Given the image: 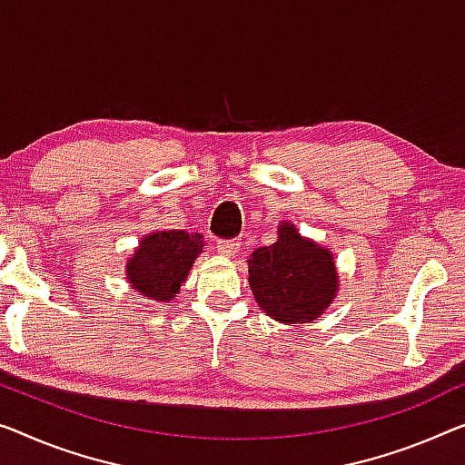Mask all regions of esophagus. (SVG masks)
Here are the masks:
<instances>
[{"mask_svg":"<svg viewBox=\"0 0 465 465\" xmlns=\"http://www.w3.org/2000/svg\"><path fill=\"white\" fill-rule=\"evenodd\" d=\"M217 251H219L221 254H225V256L238 254V251H240V240H235V238H232V240H219V242H217Z\"/></svg>","mask_w":465,"mask_h":465,"instance_id":"esophagus-1","label":"esophagus"}]
</instances>
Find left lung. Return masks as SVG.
<instances>
[{
    "instance_id": "obj_1",
    "label": "left lung",
    "mask_w": 465,
    "mask_h": 465,
    "mask_svg": "<svg viewBox=\"0 0 465 465\" xmlns=\"http://www.w3.org/2000/svg\"><path fill=\"white\" fill-rule=\"evenodd\" d=\"M248 273L259 307L283 323L315 320L338 286L330 251L302 240L290 223L280 225V238L272 246L256 248Z\"/></svg>"
}]
</instances>
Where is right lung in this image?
<instances>
[{"label": "right lung", "instance_id": "1", "mask_svg": "<svg viewBox=\"0 0 465 465\" xmlns=\"http://www.w3.org/2000/svg\"><path fill=\"white\" fill-rule=\"evenodd\" d=\"M203 252V235L183 230L145 235L134 259L127 261L131 286L152 301L169 302L188 277L192 262Z\"/></svg>", "mask_w": 465, "mask_h": 465}]
</instances>
